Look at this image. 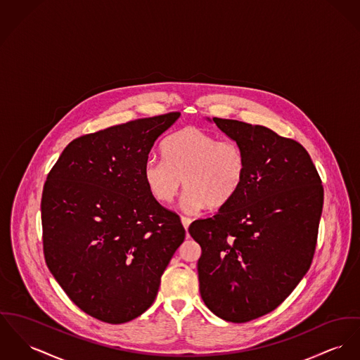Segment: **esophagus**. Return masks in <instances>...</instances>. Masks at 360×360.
<instances>
[{"instance_id": "obj_1", "label": "esophagus", "mask_w": 360, "mask_h": 360, "mask_svg": "<svg viewBox=\"0 0 360 360\" xmlns=\"http://www.w3.org/2000/svg\"><path fill=\"white\" fill-rule=\"evenodd\" d=\"M181 221H182L185 230L188 231V229H189V226H191V223H192V219H191V218H186V217H181Z\"/></svg>"}]
</instances>
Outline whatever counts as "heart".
<instances>
[{
	"label": "heart",
	"mask_w": 360,
	"mask_h": 360,
	"mask_svg": "<svg viewBox=\"0 0 360 360\" xmlns=\"http://www.w3.org/2000/svg\"><path fill=\"white\" fill-rule=\"evenodd\" d=\"M163 155L149 159L142 169L149 193L162 204L172 202L185 184L182 208L195 214L227 205L243 186L247 160L234 141L189 126L167 139Z\"/></svg>",
	"instance_id": "1"
}]
</instances>
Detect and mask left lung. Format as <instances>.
Here are the masks:
<instances>
[{"label":"left lung","mask_w":360,"mask_h":360,"mask_svg":"<svg viewBox=\"0 0 360 360\" xmlns=\"http://www.w3.org/2000/svg\"><path fill=\"white\" fill-rule=\"evenodd\" d=\"M208 120L241 146L247 171L227 205L189 227L201 247L200 295L217 316L244 323L276 309L307 274L323 186L299 142L259 124Z\"/></svg>","instance_id":"1"}]
</instances>
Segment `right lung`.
<instances>
[{
    "label": "right lung",
    "mask_w": 360,
    "mask_h": 360,
    "mask_svg": "<svg viewBox=\"0 0 360 360\" xmlns=\"http://www.w3.org/2000/svg\"><path fill=\"white\" fill-rule=\"evenodd\" d=\"M179 112L143 117L70 142L44 186L46 264L90 316L124 323L156 299L185 240L179 217L149 193L142 169Z\"/></svg>",
    "instance_id": "add662e5"
}]
</instances>
